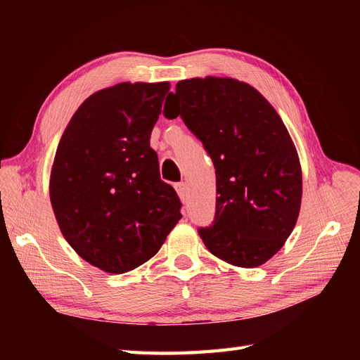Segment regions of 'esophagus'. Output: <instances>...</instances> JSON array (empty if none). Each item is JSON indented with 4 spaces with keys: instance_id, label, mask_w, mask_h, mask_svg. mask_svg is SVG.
I'll list each match as a JSON object with an SVG mask.
<instances>
[{
    "instance_id": "34e87169",
    "label": "esophagus",
    "mask_w": 360,
    "mask_h": 360,
    "mask_svg": "<svg viewBox=\"0 0 360 360\" xmlns=\"http://www.w3.org/2000/svg\"><path fill=\"white\" fill-rule=\"evenodd\" d=\"M176 191H177V195L180 197V200L184 202V200H186V184H184L183 181L177 183L176 184Z\"/></svg>"
}]
</instances>
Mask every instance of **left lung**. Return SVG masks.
Wrapping results in <instances>:
<instances>
[{"label":"left lung","instance_id":"1","mask_svg":"<svg viewBox=\"0 0 360 360\" xmlns=\"http://www.w3.org/2000/svg\"><path fill=\"white\" fill-rule=\"evenodd\" d=\"M181 117L216 169V214L198 233L228 264L258 267L284 246L297 222L302 168L288 130L266 97L233 78L179 81Z\"/></svg>","mask_w":360,"mask_h":360}]
</instances>
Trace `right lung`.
Here are the masks:
<instances>
[{
    "instance_id": "obj_1",
    "label": "right lung",
    "mask_w": 360,
    "mask_h": 360,
    "mask_svg": "<svg viewBox=\"0 0 360 360\" xmlns=\"http://www.w3.org/2000/svg\"><path fill=\"white\" fill-rule=\"evenodd\" d=\"M169 82H122L73 114L53 158L49 197L68 243L106 274L144 264L181 219L150 135Z\"/></svg>"
}]
</instances>
